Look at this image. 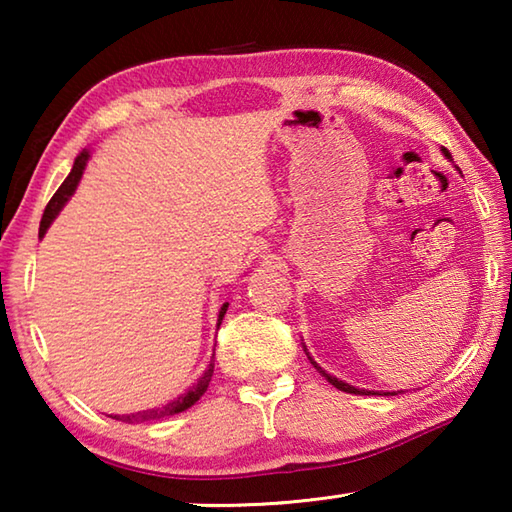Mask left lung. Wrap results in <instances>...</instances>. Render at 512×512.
Wrapping results in <instances>:
<instances>
[{
	"mask_svg": "<svg viewBox=\"0 0 512 512\" xmlns=\"http://www.w3.org/2000/svg\"><path fill=\"white\" fill-rule=\"evenodd\" d=\"M445 155H449L447 151H445ZM305 352H307V348H305ZM307 357H309V352H307ZM309 361H311V366H314L320 375H323L329 384H332L334 388H339V391H343V393H354V395H368V393H375V391H361V388H354V386H350V384H345V381H341V379H336V377H332V375H327V372L318 366V363L309 357Z\"/></svg>",
	"mask_w": 512,
	"mask_h": 512,
	"instance_id": "left-lung-1",
	"label": "left lung"
}]
</instances>
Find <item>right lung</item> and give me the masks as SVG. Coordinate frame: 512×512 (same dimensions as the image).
<instances>
[{"mask_svg": "<svg viewBox=\"0 0 512 512\" xmlns=\"http://www.w3.org/2000/svg\"><path fill=\"white\" fill-rule=\"evenodd\" d=\"M88 160H90V151H83L81 155H76L74 167H72V171H69V176L65 178V183L58 187V192L51 196V201L45 207V214H42V221H40V237H45V232H47V228L51 225V221L56 219L60 210H63V205L69 201V196L76 192V185L81 183V176H83L85 164H88ZM225 311H228V302H223V307L219 311V323H216V325H221ZM212 372H214V363H210V366H207V370L203 372V377L198 379L196 384L189 388L187 393L176 397V400L169 402V404H162V406H158V409H146V411H137V413L115 415V420L128 422V424H137V422H151V420L167 418V415L183 413V411L189 409V406H194L198 400H201V395L207 391V386H210Z\"/></svg>", "mask_w": 512, "mask_h": 512, "instance_id": "add662e5", "label": "right lung"}]
</instances>
